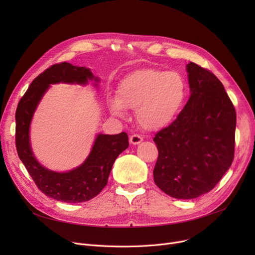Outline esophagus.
Segmentation results:
<instances>
[{
    "label": "esophagus",
    "instance_id": "obj_1",
    "mask_svg": "<svg viewBox=\"0 0 255 255\" xmlns=\"http://www.w3.org/2000/svg\"><path fill=\"white\" fill-rule=\"evenodd\" d=\"M129 141L132 144H138L139 142L142 141V137L140 135H138V134H133V135L130 136Z\"/></svg>",
    "mask_w": 255,
    "mask_h": 255
}]
</instances>
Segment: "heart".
<instances>
[{
  "label": "heart",
  "mask_w": 255,
  "mask_h": 255,
  "mask_svg": "<svg viewBox=\"0 0 255 255\" xmlns=\"http://www.w3.org/2000/svg\"><path fill=\"white\" fill-rule=\"evenodd\" d=\"M187 85L176 71L144 68L128 74L118 85L116 97L109 99L110 111L119 117L135 110L140 127L157 131L171 124L182 111Z\"/></svg>",
  "instance_id": "b5f03b06"
}]
</instances>
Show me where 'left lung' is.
<instances>
[{
  "instance_id": "obj_1",
  "label": "left lung",
  "mask_w": 255,
  "mask_h": 255,
  "mask_svg": "<svg viewBox=\"0 0 255 255\" xmlns=\"http://www.w3.org/2000/svg\"><path fill=\"white\" fill-rule=\"evenodd\" d=\"M191 95L173 122L156 133L153 175L164 193L191 199L211 191L233 163L237 115L220 80L187 64Z\"/></svg>"
}]
</instances>
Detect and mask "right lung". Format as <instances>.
Wrapping results in <instances>:
<instances>
[{"label":"right lung","mask_w":255,"mask_h":255,"mask_svg":"<svg viewBox=\"0 0 255 255\" xmlns=\"http://www.w3.org/2000/svg\"><path fill=\"white\" fill-rule=\"evenodd\" d=\"M94 78L91 70L62 62L50 66L39 74L18 102L15 113V144L19 159L32 177L38 189L45 195L69 204L90 200L98 195L109 180L117 157L129 145L126 132L116 135L99 134L86 161L68 172L46 169L35 159L29 130L36 107L50 84L69 83L86 85Z\"/></svg>","instance_id":"obj_1"}]
</instances>
